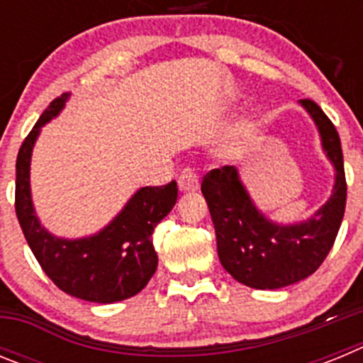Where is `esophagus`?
Instances as JSON below:
<instances>
[{
  "mask_svg": "<svg viewBox=\"0 0 363 363\" xmlns=\"http://www.w3.org/2000/svg\"><path fill=\"white\" fill-rule=\"evenodd\" d=\"M178 187L182 192H194L200 189V179H198L196 172H192L191 169H185L178 178Z\"/></svg>",
  "mask_w": 363,
  "mask_h": 363,
  "instance_id": "esophagus-1",
  "label": "esophagus"
}]
</instances>
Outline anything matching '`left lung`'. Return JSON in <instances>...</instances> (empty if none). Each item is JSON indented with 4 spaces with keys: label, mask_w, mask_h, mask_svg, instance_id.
Wrapping results in <instances>:
<instances>
[{
    "label": "left lung",
    "mask_w": 363,
    "mask_h": 363,
    "mask_svg": "<svg viewBox=\"0 0 363 363\" xmlns=\"http://www.w3.org/2000/svg\"><path fill=\"white\" fill-rule=\"evenodd\" d=\"M300 105L313 118L336 172L333 194L313 216L289 225L271 221L251 200L234 165L213 169L201 182L221 265L252 289H280L311 277L331 251L344 220L347 184L340 136L313 99H300Z\"/></svg>",
    "instance_id": "obj_1"
}]
</instances>
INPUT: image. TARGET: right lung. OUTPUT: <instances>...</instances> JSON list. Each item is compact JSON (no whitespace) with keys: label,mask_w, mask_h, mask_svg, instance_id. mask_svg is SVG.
Masks as SVG:
<instances>
[{"label":"right lung","mask_w":363,"mask_h":363,"mask_svg":"<svg viewBox=\"0 0 363 363\" xmlns=\"http://www.w3.org/2000/svg\"><path fill=\"white\" fill-rule=\"evenodd\" d=\"M69 92L45 108L16 160V216L38 264L54 284L74 298L114 303L134 296L149 284L158 267L154 227L171 213L178 200L176 182L142 187L133 194L107 227L85 238H57L40 223L30 196V158L40 130L56 118Z\"/></svg>","instance_id":"1"}]
</instances>
